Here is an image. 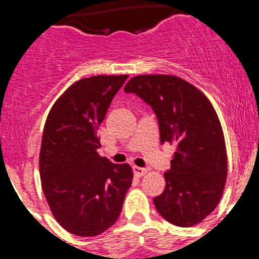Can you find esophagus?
<instances>
[{"instance_id":"1","label":"esophagus","mask_w":259,"mask_h":259,"mask_svg":"<svg viewBox=\"0 0 259 259\" xmlns=\"http://www.w3.org/2000/svg\"><path fill=\"white\" fill-rule=\"evenodd\" d=\"M146 171H148V170H146V168H143V167L134 166V172H135V175L139 176V178H140V176H143V175H145Z\"/></svg>"}]
</instances>
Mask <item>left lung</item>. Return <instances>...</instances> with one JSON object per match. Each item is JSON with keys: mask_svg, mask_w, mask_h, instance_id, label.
Returning <instances> with one entry per match:
<instances>
[{"mask_svg": "<svg viewBox=\"0 0 259 259\" xmlns=\"http://www.w3.org/2000/svg\"><path fill=\"white\" fill-rule=\"evenodd\" d=\"M154 111L161 144L176 145L166 188L154 197L167 222L191 227L217 207L227 178V152L219 118L207 97L171 75H140L124 87Z\"/></svg>", "mask_w": 259, "mask_h": 259, "instance_id": "8db88e82", "label": "left lung"}]
</instances>
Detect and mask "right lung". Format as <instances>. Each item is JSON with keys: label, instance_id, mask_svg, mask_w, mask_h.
<instances>
[{"label": "right lung", "instance_id": "1", "mask_svg": "<svg viewBox=\"0 0 259 259\" xmlns=\"http://www.w3.org/2000/svg\"><path fill=\"white\" fill-rule=\"evenodd\" d=\"M128 75L74 83L45 122L40 150L42 191L54 218L76 236H97L118 221L132 184L131 166L100 157L97 130Z\"/></svg>", "mask_w": 259, "mask_h": 259}]
</instances>
